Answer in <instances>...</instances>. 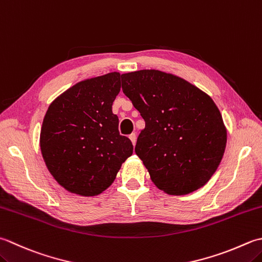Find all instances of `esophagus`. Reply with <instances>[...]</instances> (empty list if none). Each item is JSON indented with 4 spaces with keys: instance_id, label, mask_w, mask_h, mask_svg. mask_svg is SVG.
<instances>
[{
    "instance_id": "34e87169",
    "label": "esophagus",
    "mask_w": 262,
    "mask_h": 262,
    "mask_svg": "<svg viewBox=\"0 0 262 262\" xmlns=\"http://www.w3.org/2000/svg\"><path fill=\"white\" fill-rule=\"evenodd\" d=\"M129 140L132 141L133 145L136 144V135H135V134H130V135H129Z\"/></svg>"
}]
</instances>
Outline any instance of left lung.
I'll return each mask as SVG.
<instances>
[{
	"label": "left lung",
	"instance_id": "obj_1",
	"mask_svg": "<svg viewBox=\"0 0 262 262\" xmlns=\"http://www.w3.org/2000/svg\"><path fill=\"white\" fill-rule=\"evenodd\" d=\"M122 92L145 121L135 152L153 184L169 195H186L209 182L227 142L211 97L187 80L160 70L121 75Z\"/></svg>",
	"mask_w": 262,
	"mask_h": 262
}]
</instances>
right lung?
Segmentation results:
<instances>
[{"label": "right lung", "instance_id": "obj_1", "mask_svg": "<svg viewBox=\"0 0 262 262\" xmlns=\"http://www.w3.org/2000/svg\"><path fill=\"white\" fill-rule=\"evenodd\" d=\"M120 74L81 80L50 104L39 145L51 175L67 191L95 196L109 187L133 144L119 135L112 103L120 92Z\"/></svg>", "mask_w": 262, "mask_h": 262}]
</instances>
